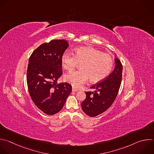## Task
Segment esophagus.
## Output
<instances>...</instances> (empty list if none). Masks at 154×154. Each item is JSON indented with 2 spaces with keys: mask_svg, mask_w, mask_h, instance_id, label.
Returning <instances> with one entry per match:
<instances>
[{
  "mask_svg": "<svg viewBox=\"0 0 154 154\" xmlns=\"http://www.w3.org/2000/svg\"><path fill=\"white\" fill-rule=\"evenodd\" d=\"M72 91H74V92H76V91H79V89H77V88H75V87H72Z\"/></svg>",
  "mask_w": 154,
  "mask_h": 154,
  "instance_id": "obj_1",
  "label": "esophagus"
}]
</instances>
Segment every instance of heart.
<instances>
[{
    "label": "heart",
    "mask_w": 154,
    "mask_h": 154,
    "mask_svg": "<svg viewBox=\"0 0 154 154\" xmlns=\"http://www.w3.org/2000/svg\"><path fill=\"white\" fill-rule=\"evenodd\" d=\"M63 68L68 71H72L79 64L81 70L74 71L65 75L66 82L75 87H79L89 80L92 83L101 82L110 74L113 66L112 56L102 51L88 46L77 48L75 54L65 52L61 59Z\"/></svg>",
    "instance_id": "b5f03b06"
}]
</instances>
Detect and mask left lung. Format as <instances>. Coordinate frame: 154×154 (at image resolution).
Wrapping results in <instances>:
<instances>
[{"mask_svg": "<svg viewBox=\"0 0 154 154\" xmlns=\"http://www.w3.org/2000/svg\"><path fill=\"white\" fill-rule=\"evenodd\" d=\"M113 72L103 81L91 86L94 91L85 92L86 97L82 103L83 112L90 117H95L106 111L114 103L122 83L123 66L118 58L115 59Z\"/></svg>", "mask_w": 154, "mask_h": 154, "instance_id": "obj_1", "label": "left lung"}]
</instances>
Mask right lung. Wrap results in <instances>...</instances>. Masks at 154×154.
Returning <instances> with one entry per match:
<instances>
[{
	"instance_id": "right-lung-1",
	"label": "right lung",
	"mask_w": 154,
	"mask_h": 154,
	"mask_svg": "<svg viewBox=\"0 0 154 154\" xmlns=\"http://www.w3.org/2000/svg\"><path fill=\"white\" fill-rule=\"evenodd\" d=\"M69 46L65 40H53L36 48L29 59L26 82L30 97L45 114L59 112L72 91L69 83L57 80L63 74L61 59Z\"/></svg>"
}]
</instances>
